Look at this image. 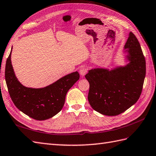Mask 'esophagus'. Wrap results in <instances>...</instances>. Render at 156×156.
Returning a JSON list of instances; mask_svg holds the SVG:
<instances>
[{"label":"esophagus","instance_id":"obj_1","mask_svg":"<svg viewBox=\"0 0 156 156\" xmlns=\"http://www.w3.org/2000/svg\"><path fill=\"white\" fill-rule=\"evenodd\" d=\"M79 72H80V74L82 76H85L87 72H88V68H87L85 66H82V67L80 68Z\"/></svg>","mask_w":156,"mask_h":156}]
</instances>
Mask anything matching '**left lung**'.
Masks as SVG:
<instances>
[{
    "instance_id": "obj_1",
    "label": "left lung",
    "mask_w": 156,
    "mask_h": 156,
    "mask_svg": "<svg viewBox=\"0 0 156 156\" xmlns=\"http://www.w3.org/2000/svg\"><path fill=\"white\" fill-rule=\"evenodd\" d=\"M129 62L109 70L95 68L85 77L90 84L88 102L94 110L117 115L133 106L141 95L146 76V60L138 40L130 32L124 46Z\"/></svg>"
}]
</instances>
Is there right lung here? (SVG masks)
I'll use <instances>...</instances> for the list:
<instances>
[{
	"instance_id": "1",
	"label": "right lung",
	"mask_w": 156,
	"mask_h": 156,
	"mask_svg": "<svg viewBox=\"0 0 156 156\" xmlns=\"http://www.w3.org/2000/svg\"><path fill=\"white\" fill-rule=\"evenodd\" d=\"M11 52L6 62L5 80L14 104L24 114L37 120L53 117L62 109L66 94L79 80V73L72 72L42 88H27L20 84L14 74Z\"/></svg>"
}]
</instances>
